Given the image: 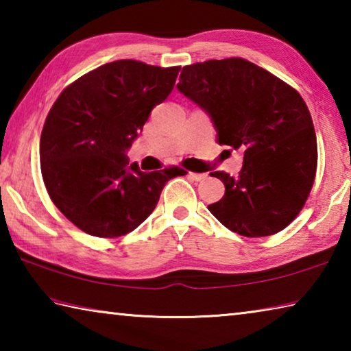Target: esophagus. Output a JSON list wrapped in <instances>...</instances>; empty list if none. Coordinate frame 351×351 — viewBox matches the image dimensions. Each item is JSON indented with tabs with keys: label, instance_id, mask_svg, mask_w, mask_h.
Here are the masks:
<instances>
[{
	"label": "esophagus",
	"instance_id": "1",
	"mask_svg": "<svg viewBox=\"0 0 351 351\" xmlns=\"http://www.w3.org/2000/svg\"><path fill=\"white\" fill-rule=\"evenodd\" d=\"M189 176L192 178L193 181H203V180H206V173H189Z\"/></svg>",
	"mask_w": 351,
	"mask_h": 351
}]
</instances>
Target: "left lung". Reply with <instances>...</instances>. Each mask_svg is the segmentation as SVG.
<instances>
[{
    "label": "left lung",
    "mask_w": 351,
    "mask_h": 351,
    "mask_svg": "<svg viewBox=\"0 0 351 351\" xmlns=\"http://www.w3.org/2000/svg\"><path fill=\"white\" fill-rule=\"evenodd\" d=\"M181 94L212 119L217 141L243 150V167L207 209L243 237L280 232L302 210L317 167V142L308 106L294 88L245 58L182 68Z\"/></svg>",
    "instance_id": "left-lung-1"
}]
</instances>
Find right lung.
<instances>
[{"mask_svg": "<svg viewBox=\"0 0 351 351\" xmlns=\"http://www.w3.org/2000/svg\"><path fill=\"white\" fill-rule=\"evenodd\" d=\"M180 69L111 62L71 83L52 105L40 139L41 175L52 203L83 232L102 239L132 232L154 210L167 181L186 173L178 167L145 173L127 156Z\"/></svg>", "mask_w": 351, "mask_h": 351, "instance_id": "add662e5", "label": "right lung"}]
</instances>
